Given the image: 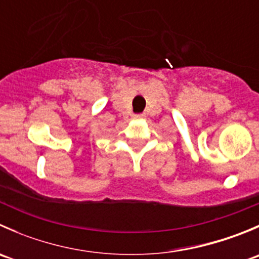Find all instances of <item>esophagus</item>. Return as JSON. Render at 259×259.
<instances>
[{
	"instance_id": "obj_1",
	"label": "esophagus",
	"mask_w": 259,
	"mask_h": 259,
	"mask_svg": "<svg viewBox=\"0 0 259 259\" xmlns=\"http://www.w3.org/2000/svg\"><path fill=\"white\" fill-rule=\"evenodd\" d=\"M134 117L135 119H144L145 114H137V115H134Z\"/></svg>"
}]
</instances>
